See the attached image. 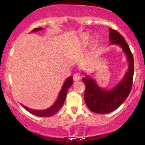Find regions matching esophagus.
I'll return each mask as SVG.
<instances>
[{"mask_svg":"<svg viewBox=\"0 0 145 145\" xmlns=\"http://www.w3.org/2000/svg\"><path fill=\"white\" fill-rule=\"evenodd\" d=\"M80 75L78 74V73H76V74H74V76H73V78H74V81H78L80 79Z\"/></svg>","mask_w":145,"mask_h":145,"instance_id":"34e87169","label":"esophagus"}]
</instances>
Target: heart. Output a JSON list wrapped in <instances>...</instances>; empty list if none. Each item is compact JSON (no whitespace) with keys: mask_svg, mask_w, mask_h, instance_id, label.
Here are the masks:
<instances>
[{"mask_svg":"<svg viewBox=\"0 0 145 145\" xmlns=\"http://www.w3.org/2000/svg\"><path fill=\"white\" fill-rule=\"evenodd\" d=\"M86 39H87V36H84V38H83V41H86Z\"/></svg>","mask_w":145,"mask_h":145,"instance_id":"1","label":"heart"}]
</instances>
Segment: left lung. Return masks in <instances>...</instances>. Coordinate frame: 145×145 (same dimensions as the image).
Here are the masks:
<instances>
[{"label": "left lung", "mask_w": 145, "mask_h": 145, "mask_svg": "<svg viewBox=\"0 0 145 145\" xmlns=\"http://www.w3.org/2000/svg\"><path fill=\"white\" fill-rule=\"evenodd\" d=\"M109 41L110 44L119 45L122 48L129 61V67L123 79L110 91L101 89L89 76L82 78L86 87L84 101L86 106L90 110L99 114H108L119 107L127 99L133 84L134 62L129 46L123 37L112 29H110Z\"/></svg>", "instance_id": "1"}]
</instances>
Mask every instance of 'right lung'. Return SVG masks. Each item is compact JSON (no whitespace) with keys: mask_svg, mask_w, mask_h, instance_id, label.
I'll return each instance as SVG.
<instances>
[{"mask_svg":"<svg viewBox=\"0 0 145 145\" xmlns=\"http://www.w3.org/2000/svg\"><path fill=\"white\" fill-rule=\"evenodd\" d=\"M40 30H42V29H41V28H37V29H33L32 32H35V31H40ZM72 84L73 78L70 76V77H69L67 80H66L64 84H63L62 89L60 91L59 97H58V99L55 102V104L53 105V106H52L50 108H49L44 110H35L30 109L29 108L23 106V105L22 106L26 110L29 111L30 113L34 114V115L41 116V117H48V116L54 115V114H55L63 106V103H64L65 100L68 89H69V88L72 85Z\"/></svg>","mask_w":145,"mask_h":145,"instance_id":"1","label":"right lung"}]
</instances>
